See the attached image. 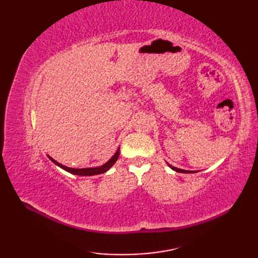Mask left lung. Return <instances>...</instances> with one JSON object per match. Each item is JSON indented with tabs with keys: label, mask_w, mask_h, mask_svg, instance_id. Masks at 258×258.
<instances>
[{
	"label": "left lung",
	"mask_w": 258,
	"mask_h": 258,
	"mask_svg": "<svg viewBox=\"0 0 258 258\" xmlns=\"http://www.w3.org/2000/svg\"><path fill=\"white\" fill-rule=\"evenodd\" d=\"M167 165L171 167L173 171H175V172H178V173H196V172H193V171H186V169H182V168H177V167H174V166H172L171 164H168L167 163Z\"/></svg>",
	"instance_id": "obj_1"
}]
</instances>
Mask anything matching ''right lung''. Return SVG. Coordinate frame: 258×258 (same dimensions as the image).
Returning a JSON list of instances; mask_svg holds the SVG:
<instances>
[{
	"label": "right lung",
	"mask_w": 258,
	"mask_h": 258,
	"mask_svg": "<svg viewBox=\"0 0 258 258\" xmlns=\"http://www.w3.org/2000/svg\"><path fill=\"white\" fill-rule=\"evenodd\" d=\"M118 156H119V147L117 149L116 153H115V154H114L111 158H109V160H108L105 164H103V165H101V166H97V167H87V168H74V167H68V166H65V165H63V164L56 162L55 160H54V158H52L51 156L47 155V157L50 158V160H51L54 164H55V165H57L58 167L63 168L64 171H67V172H69V173H71V174L80 175V176H93V175L103 174V173L107 172L108 169L114 165L115 162L117 161Z\"/></svg>",
	"instance_id": "1"
}]
</instances>
